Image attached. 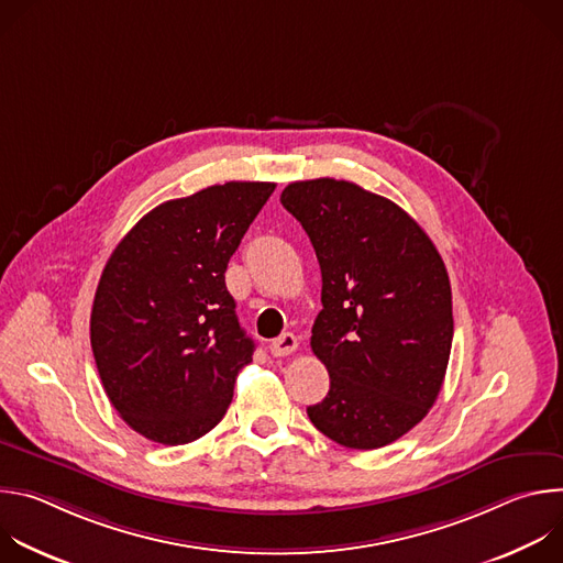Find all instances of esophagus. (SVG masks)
<instances>
[{"label": "esophagus", "instance_id": "obj_1", "mask_svg": "<svg viewBox=\"0 0 563 563\" xmlns=\"http://www.w3.org/2000/svg\"><path fill=\"white\" fill-rule=\"evenodd\" d=\"M298 350V339L291 334V332H285V334H280L278 339H274L272 343H269V352L274 354V356H289V354H294Z\"/></svg>", "mask_w": 563, "mask_h": 563}]
</instances>
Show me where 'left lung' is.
I'll return each instance as SVG.
<instances>
[{"label":"left lung","mask_w":563,"mask_h":563,"mask_svg":"<svg viewBox=\"0 0 563 563\" xmlns=\"http://www.w3.org/2000/svg\"><path fill=\"white\" fill-rule=\"evenodd\" d=\"M280 202L323 274L311 352L330 372V391L307 408L309 421L345 448H383L441 391L454 334L445 265L417 220L354 183H291Z\"/></svg>","instance_id":"obj_1"}]
</instances>
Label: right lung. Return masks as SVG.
I'll list each match as a JSON object with an SVG mask.
<instances>
[{
    "instance_id": "obj_1",
    "label": "right lung",
    "mask_w": 563,
    "mask_h": 563,
    "mask_svg": "<svg viewBox=\"0 0 563 563\" xmlns=\"http://www.w3.org/2000/svg\"><path fill=\"white\" fill-rule=\"evenodd\" d=\"M274 183H224L148 211L96 291L91 347L111 406L153 443L183 445L224 417L254 341L224 272Z\"/></svg>"
}]
</instances>
